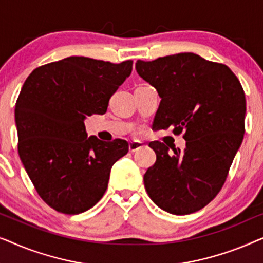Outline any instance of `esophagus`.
<instances>
[{
  "mask_svg": "<svg viewBox=\"0 0 263 263\" xmlns=\"http://www.w3.org/2000/svg\"><path fill=\"white\" fill-rule=\"evenodd\" d=\"M143 145L141 142H132L129 143V152L130 153H134L136 151H139L140 148H142Z\"/></svg>",
  "mask_w": 263,
  "mask_h": 263,
  "instance_id": "34e87169",
  "label": "esophagus"
}]
</instances>
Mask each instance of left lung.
I'll return each mask as SVG.
<instances>
[{
  "instance_id": "8db88e82",
  "label": "left lung",
  "mask_w": 263,
  "mask_h": 263,
  "mask_svg": "<svg viewBox=\"0 0 263 263\" xmlns=\"http://www.w3.org/2000/svg\"><path fill=\"white\" fill-rule=\"evenodd\" d=\"M136 71L161 98L153 121L156 130L172 127L183 134L181 151L149 142L157 154L143 176L154 203L184 215L207 206L228 178L246 132V95L228 66L193 52L136 62ZM171 147V146H170Z\"/></svg>"
}]
</instances>
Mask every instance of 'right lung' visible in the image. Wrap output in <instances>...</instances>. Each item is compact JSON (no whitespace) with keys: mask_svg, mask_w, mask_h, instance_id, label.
<instances>
[{"mask_svg":"<svg viewBox=\"0 0 263 263\" xmlns=\"http://www.w3.org/2000/svg\"><path fill=\"white\" fill-rule=\"evenodd\" d=\"M132 69V60L70 56L35 68L25 81L15 104L17 152L38 195L60 213L95 206L112 165L128 153L124 140L87 138L84 120L106 112Z\"/></svg>","mask_w":263,"mask_h":263,"instance_id":"add662e5","label":"right lung"}]
</instances>
